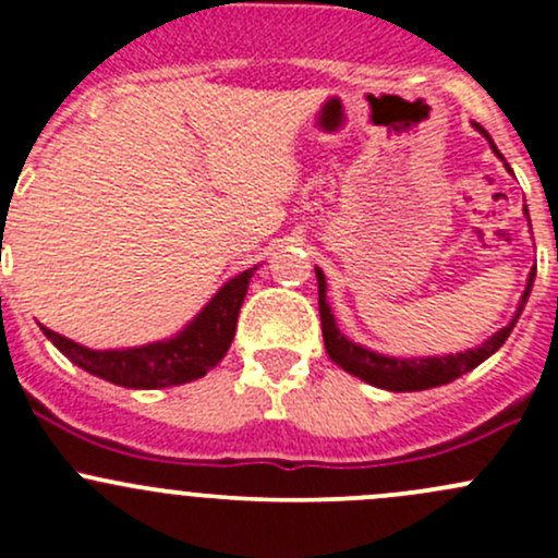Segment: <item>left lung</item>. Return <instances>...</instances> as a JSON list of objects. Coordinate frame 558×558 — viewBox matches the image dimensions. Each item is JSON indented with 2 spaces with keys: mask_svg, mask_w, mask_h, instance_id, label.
<instances>
[{
  "mask_svg": "<svg viewBox=\"0 0 558 558\" xmlns=\"http://www.w3.org/2000/svg\"><path fill=\"white\" fill-rule=\"evenodd\" d=\"M472 126H475L477 132L488 140V145H492L494 154L502 159V154L497 150L494 140L488 137L486 129H483L481 123H472ZM508 172H513V170L508 167ZM526 218H529V213H526ZM534 272H537V269L532 267V272H529V278H526V289H523L519 307H515L513 318L508 320V326H502L499 331H494V335L488 337V340H483L481 345L470 348V351H461V353H446V356H388V353L369 351V348L348 340V337L337 329L335 313H331L329 302H326V275H324V269L315 267V278H318V313H320V329H324L326 353H329V359L337 364V367H342L345 373H351L353 378L364 380V384H369L375 388H386V391H424V388L446 386V384H451V380L461 378L464 373H470V369H475L477 364L486 362L492 353H497L499 348L505 345V340L510 337L513 326L519 324L523 307H526L529 294H532Z\"/></svg>",
  "mask_w": 558,
  "mask_h": 558,
  "instance_id": "left-lung-1",
  "label": "left lung"
}]
</instances>
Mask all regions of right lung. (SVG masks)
Instances as JSON below:
<instances>
[{"label": "right lung", "mask_w": 558, "mask_h": 558, "mask_svg": "<svg viewBox=\"0 0 558 558\" xmlns=\"http://www.w3.org/2000/svg\"><path fill=\"white\" fill-rule=\"evenodd\" d=\"M253 272H256V267L227 280L213 294V300L170 340H156L137 348L94 351V348L81 345L64 335H56L45 326L43 331L72 364L107 380V384L123 388H167L191 384V380L210 373L227 356Z\"/></svg>", "instance_id": "right-lung-1"}]
</instances>
